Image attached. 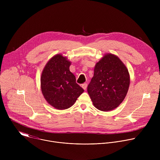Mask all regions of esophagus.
Wrapping results in <instances>:
<instances>
[{"label":"esophagus","mask_w":160,"mask_h":160,"mask_svg":"<svg viewBox=\"0 0 160 160\" xmlns=\"http://www.w3.org/2000/svg\"><path fill=\"white\" fill-rule=\"evenodd\" d=\"M82 88L84 89V90H86L87 89V83H83L82 85Z\"/></svg>","instance_id":"obj_1"}]
</instances>
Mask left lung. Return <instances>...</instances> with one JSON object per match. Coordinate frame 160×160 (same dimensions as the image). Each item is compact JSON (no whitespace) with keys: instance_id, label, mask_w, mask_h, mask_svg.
<instances>
[{"instance_id":"1","label":"left lung","mask_w":160,"mask_h":160,"mask_svg":"<svg viewBox=\"0 0 160 160\" xmlns=\"http://www.w3.org/2000/svg\"><path fill=\"white\" fill-rule=\"evenodd\" d=\"M129 85L130 76L125 64L117 56L107 54L96 63L87 92L97 109L108 111L122 102Z\"/></svg>"}]
</instances>
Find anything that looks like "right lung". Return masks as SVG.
<instances>
[{"mask_svg":"<svg viewBox=\"0 0 160 160\" xmlns=\"http://www.w3.org/2000/svg\"><path fill=\"white\" fill-rule=\"evenodd\" d=\"M70 64L66 58L57 54L48 61L42 73V92L48 102L58 109L72 106L84 91L70 71Z\"/></svg>","mask_w":160,"mask_h":160,"instance_id":"add662e5","label":"right lung"}]
</instances>
